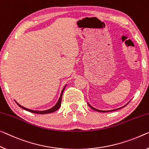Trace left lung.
Wrapping results in <instances>:
<instances>
[{
  "instance_id": "8db88e82",
  "label": "left lung",
  "mask_w": 149,
  "mask_h": 149,
  "mask_svg": "<svg viewBox=\"0 0 149 149\" xmlns=\"http://www.w3.org/2000/svg\"><path fill=\"white\" fill-rule=\"evenodd\" d=\"M130 102V101H129ZM128 103H129V102H128ZM127 103V104H128ZM127 104H125V106H123V107H120V108H118V109H113V110H111V111H100V110H98V109H95V108H94V107H93L92 106H91L90 104H89L88 103V105L89 107H91V109H93V110H95V111H98V112H100V113H105V112H111V111H116V110H118V109H122V108H123V107H125V106H127Z\"/></svg>"
}]
</instances>
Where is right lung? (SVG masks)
I'll list each match as a JSON object with an SVG mask.
<instances>
[{
    "label": "right lung",
    "mask_w": 149,
    "mask_h": 149,
    "mask_svg": "<svg viewBox=\"0 0 149 149\" xmlns=\"http://www.w3.org/2000/svg\"><path fill=\"white\" fill-rule=\"evenodd\" d=\"M66 86H67V85H65V87H64L63 88V90H62L61 91V96H60V98H59V99L58 100V102H56V104L54 105V106L53 107H52L51 109H48V110H46V111H34V110H31V109H26L25 108V107L21 106V105H20L19 103H18L17 102V104L19 105V106L20 107H21L22 109H23L24 110H26V111H29L31 112V113H36V114H48V113H53V112L56 111L58 110L59 108H60L61 107V101H62V97H63V91L64 90H65V88Z\"/></svg>",
    "instance_id": "add662e5"
}]
</instances>
